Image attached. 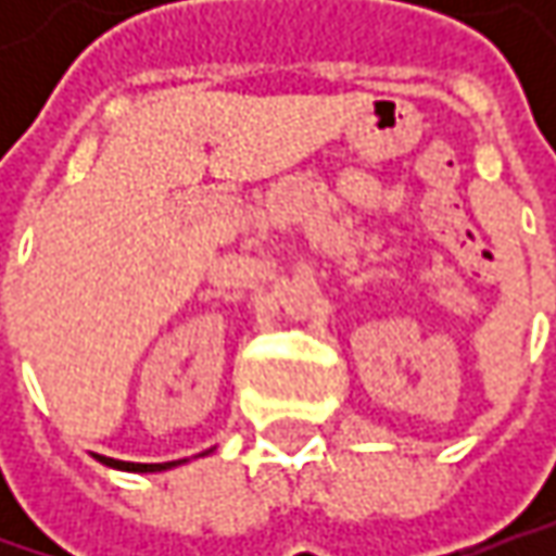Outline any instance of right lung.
<instances>
[{
    "label": "right lung",
    "mask_w": 556,
    "mask_h": 556,
    "mask_svg": "<svg viewBox=\"0 0 556 556\" xmlns=\"http://www.w3.org/2000/svg\"><path fill=\"white\" fill-rule=\"evenodd\" d=\"M206 455V452H203ZM96 460H101L104 467H114V470H126V473H163V470H173L179 467L188 458L182 460H166V464H136V460H117V458H104V455H92Z\"/></svg>",
    "instance_id": "obj_1"
}]
</instances>
